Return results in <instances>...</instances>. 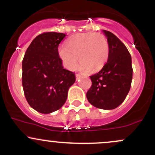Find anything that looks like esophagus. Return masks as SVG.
<instances>
[{
  "mask_svg": "<svg viewBox=\"0 0 155 155\" xmlns=\"http://www.w3.org/2000/svg\"><path fill=\"white\" fill-rule=\"evenodd\" d=\"M76 79H79V78L81 77V75H80V74H76Z\"/></svg>",
  "mask_w": 155,
  "mask_h": 155,
  "instance_id": "esophagus-1",
  "label": "esophagus"
}]
</instances>
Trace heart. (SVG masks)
Wrapping results in <instances>:
<instances>
[{"mask_svg":"<svg viewBox=\"0 0 155 155\" xmlns=\"http://www.w3.org/2000/svg\"><path fill=\"white\" fill-rule=\"evenodd\" d=\"M58 55L65 68L73 71L79 60L80 69L95 72L101 70L108 61L109 43L104 35L95 33H76L68 39L66 46H60Z\"/></svg>","mask_w":155,"mask_h":155,"instance_id":"heart-1","label":"heart"}]
</instances>
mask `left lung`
<instances>
[{
	"label": "left lung",
	"instance_id": "obj_1",
	"mask_svg": "<svg viewBox=\"0 0 155 155\" xmlns=\"http://www.w3.org/2000/svg\"><path fill=\"white\" fill-rule=\"evenodd\" d=\"M104 32L109 43V57L100 71L90 76L92 86L87 92V98L96 108L110 110L118 107L128 94L133 67L125 45L111 32Z\"/></svg>",
	"mask_w": 155,
	"mask_h": 155
}]
</instances>
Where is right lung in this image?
<instances>
[{
  "instance_id": "add662e5",
  "label": "right lung",
  "mask_w": 155,
  "mask_h": 155,
  "mask_svg": "<svg viewBox=\"0 0 155 155\" xmlns=\"http://www.w3.org/2000/svg\"><path fill=\"white\" fill-rule=\"evenodd\" d=\"M65 34L46 32L33 39L22 60V87L28 104L41 114L60 109L75 82L74 72L63 68L58 46Z\"/></svg>"
}]
</instances>
